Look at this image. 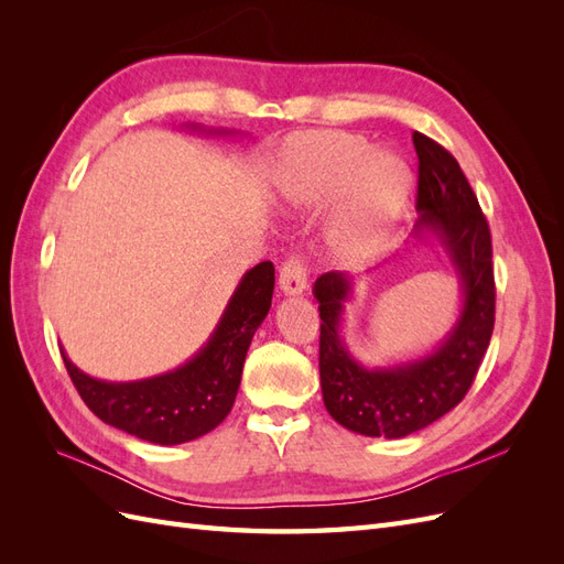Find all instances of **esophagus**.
Returning <instances> with one entry per match:
<instances>
[{"mask_svg":"<svg viewBox=\"0 0 564 564\" xmlns=\"http://www.w3.org/2000/svg\"><path fill=\"white\" fill-rule=\"evenodd\" d=\"M305 282H308V275H305V265L301 256H292L286 259L282 270H280V289L284 296H299L305 292Z\"/></svg>","mask_w":564,"mask_h":564,"instance_id":"1","label":"esophagus"}]
</instances>
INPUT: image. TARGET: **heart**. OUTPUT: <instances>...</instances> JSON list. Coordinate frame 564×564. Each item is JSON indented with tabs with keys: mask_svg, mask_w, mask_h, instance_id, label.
Returning <instances> with one entry per match:
<instances>
[{
	"mask_svg": "<svg viewBox=\"0 0 564 564\" xmlns=\"http://www.w3.org/2000/svg\"><path fill=\"white\" fill-rule=\"evenodd\" d=\"M278 183L282 195L301 207L344 191L329 249L338 263L357 265L377 251L406 209L414 176L400 155L371 152L360 135L313 133L289 143Z\"/></svg>",
	"mask_w": 564,
	"mask_h": 564,
	"instance_id": "obj_1",
	"label": "heart"
}]
</instances>
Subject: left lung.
Wrapping results in <instances>:
<instances>
[{"mask_svg":"<svg viewBox=\"0 0 564 564\" xmlns=\"http://www.w3.org/2000/svg\"><path fill=\"white\" fill-rule=\"evenodd\" d=\"M419 155L416 240L433 235L449 256L460 286V313L447 336L416 360L365 367L340 338L352 278L324 272L313 294L319 303V383L336 423L367 437L412 435L466 398L494 332L491 235L458 162L429 135L414 131Z\"/></svg>","mask_w":564,"mask_h":564,"instance_id":"left-lung-1","label":"left lung"}]
</instances>
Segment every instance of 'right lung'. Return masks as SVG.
<instances>
[{"label":"right lung","instance_id":"1","mask_svg":"<svg viewBox=\"0 0 564 564\" xmlns=\"http://www.w3.org/2000/svg\"><path fill=\"white\" fill-rule=\"evenodd\" d=\"M209 133L232 131L209 129ZM272 289L275 268L270 261L247 270L207 344L174 371L127 383L100 381L77 369L61 348L65 369L82 400L108 425L152 445L197 440L230 414L249 344L270 311Z\"/></svg>","mask_w":564,"mask_h":564}]
</instances>
